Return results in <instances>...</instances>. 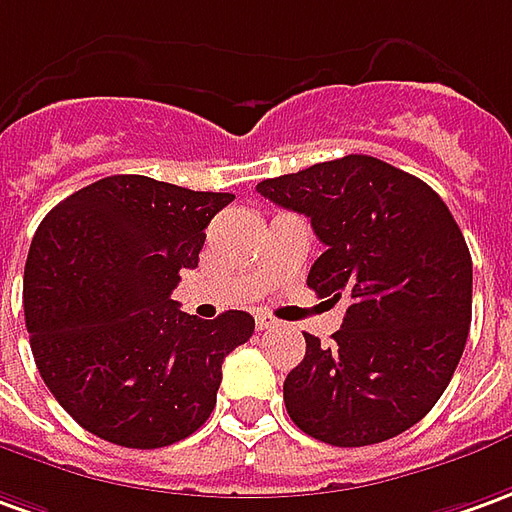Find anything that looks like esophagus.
Here are the masks:
<instances>
[{
	"instance_id": "obj_1",
	"label": "esophagus",
	"mask_w": 512,
	"mask_h": 512,
	"mask_svg": "<svg viewBox=\"0 0 512 512\" xmlns=\"http://www.w3.org/2000/svg\"><path fill=\"white\" fill-rule=\"evenodd\" d=\"M256 326H259V331H270V329H276L278 323H276V320H273V317L256 315Z\"/></svg>"
}]
</instances>
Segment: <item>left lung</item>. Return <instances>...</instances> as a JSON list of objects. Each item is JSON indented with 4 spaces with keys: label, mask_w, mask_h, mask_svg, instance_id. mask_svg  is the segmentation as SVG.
Masks as SVG:
<instances>
[{
    "label": "left lung",
    "mask_w": 512,
    "mask_h": 512,
    "mask_svg": "<svg viewBox=\"0 0 512 512\" xmlns=\"http://www.w3.org/2000/svg\"><path fill=\"white\" fill-rule=\"evenodd\" d=\"M259 195L312 220L326 245L306 284L348 298L331 345L306 337L284 379L292 424L331 446L401 435L438 404L471 326V253L440 195L373 155L267 178Z\"/></svg>",
    "instance_id": "1"
}]
</instances>
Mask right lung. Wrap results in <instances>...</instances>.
I'll list each match as a JSON object with an SVG mask.
<instances>
[{
    "label": "right lung",
    "mask_w": 512,
    "mask_h": 512,
    "mask_svg": "<svg viewBox=\"0 0 512 512\" xmlns=\"http://www.w3.org/2000/svg\"><path fill=\"white\" fill-rule=\"evenodd\" d=\"M231 200L111 175L41 220L24 264V320L41 379L86 432L161 449L209 421L222 359L256 323L239 309L197 320L172 290Z\"/></svg>",
    "instance_id": "1"
}]
</instances>
